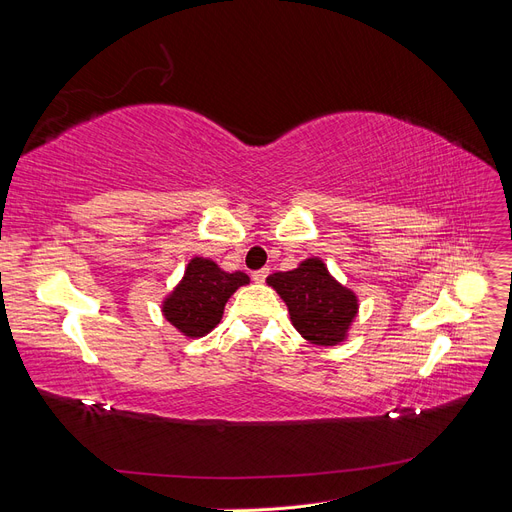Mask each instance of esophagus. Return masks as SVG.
Instances as JSON below:
<instances>
[{
    "label": "esophagus",
    "instance_id": "34e87169",
    "mask_svg": "<svg viewBox=\"0 0 512 512\" xmlns=\"http://www.w3.org/2000/svg\"><path fill=\"white\" fill-rule=\"evenodd\" d=\"M267 275H269V269H258V271L252 273V280H254L256 284H262V282L267 280Z\"/></svg>",
    "mask_w": 512,
    "mask_h": 512
}]
</instances>
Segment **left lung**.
<instances>
[{
    "label": "left lung",
    "instance_id": "obj_1",
    "mask_svg": "<svg viewBox=\"0 0 512 512\" xmlns=\"http://www.w3.org/2000/svg\"><path fill=\"white\" fill-rule=\"evenodd\" d=\"M267 284L288 305L294 329L316 346L342 342L359 309L352 290L337 284L318 258L301 262L299 269L269 275Z\"/></svg>",
    "mask_w": 512,
    "mask_h": 512
}]
</instances>
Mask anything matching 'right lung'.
Instances as JSON below:
<instances>
[{"mask_svg": "<svg viewBox=\"0 0 512 512\" xmlns=\"http://www.w3.org/2000/svg\"><path fill=\"white\" fill-rule=\"evenodd\" d=\"M247 282L250 277L241 271L226 273L207 258H194L162 312L183 335L203 337L220 324L230 294Z\"/></svg>", "mask_w": 512, "mask_h": 512, "instance_id": "add662e5", "label": "right lung"}]
</instances>
